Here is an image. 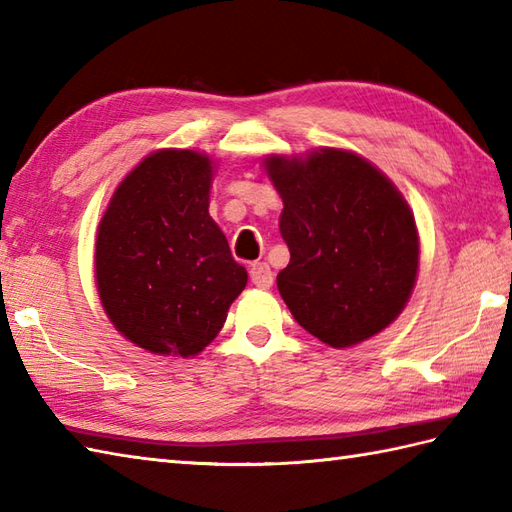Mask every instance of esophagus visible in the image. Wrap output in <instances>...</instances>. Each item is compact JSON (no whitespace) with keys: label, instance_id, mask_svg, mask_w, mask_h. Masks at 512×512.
Returning a JSON list of instances; mask_svg holds the SVG:
<instances>
[{"label":"esophagus","instance_id":"esophagus-1","mask_svg":"<svg viewBox=\"0 0 512 512\" xmlns=\"http://www.w3.org/2000/svg\"><path fill=\"white\" fill-rule=\"evenodd\" d=\"M250 281H253L257 288L266 290V288L273 286L275 275H273V270H270L268 264H253V266H250Z\"/></svg>","mask_w":512,"mask_h":512}]
</instances>
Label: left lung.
I'll return each instance as SVG.
<instances>
[{"label": "left lung", "instance_id": "obj_1", "mask_svg": "<svg viewBox=\"0 0 512 512\" xmlns=\"http://www.w3.org/2000/svg\"><path fill=\"white\" fill-rule=\"evenodd\" d=\"M264 171L284 202L290 264L277 288L292 317L336 350L383 332L405 310L420 262L416 220L396 184L336 147L270 154Z\"/></svg>", "mask_w": 512, "mask_h": 512}]
</instances>
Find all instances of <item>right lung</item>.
<instances>
[{
  "instance_id": "add662e5",
  "label": "right lung",
  "mask_w": 512,
  "mask_h": 512,
  "mask_svg": "<svg viewBox=\"0 0 512 512\" xmlns=\"http://www.w3.org/2000/svg\"><path fill=\"white\" fill-rule=\"evenodd\" d=\"M213 160L158 149L127 173L99 222L96 290L114 328L158 356L200 354L246 288L209 215Z\"/></svg>"
}]
</instances>
